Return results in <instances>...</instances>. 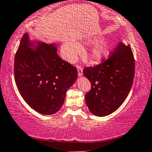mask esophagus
Instances as JSON below:
<instances>
[{"mask_svg": "<svg viewBox=\"0 0 152 152\" xmlns=\"http://www.w3.org/2000/svg\"><path fill=\"white\" fill-rule=\"evenodd\" d=\"M77 70H78V75L79 77L83 76V68L80 66H77Z\"/></svg>", "mask_w": 152, "mask_h": 152, "instance_id": "obj_1", "label": "esophagus"}]
</instances>
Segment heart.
<instances>
[{"instance_id": "heart-1", "label": "heart", "mask_w": 152, "mask_h": 152, "mask_svg": "<svg viewBox=\"0 0 152 152\" xmlns=\"http://www.w3.org/2000/svg\"><path fill=\"white\" fill-rule=\"evenodd\" d=\"M91 42H94L91 48L90 56L96 62L102 61L110 54L112 50V44L106 40H98L97 38L91 40ZM64 56L68 61H72L76 58L80 51V45L74 42H69L64 46Z\"/></svg>"}]
</instances>
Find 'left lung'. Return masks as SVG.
Instances as JSON below:
<instances>
[{
    "label": "left lung",
    "instance_id": "8db88e82",
    "mask_svg": "<svg viewBox=\"0 0 152 152\" xmlns=\"http://www.w3.org/2000/svg\"><path fill=\"white\" fill-rule=\"evenodd\" d=\"M135 61L130 46L119 44L107 61L95 67H85L83 75L91 82L85 95L89 111L105 116L118 110L133 84Z\"/></svg>",
    "mask_w": 152,
    "mask_h": 152
}]
</instances>
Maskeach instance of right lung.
Returning a JSON list of instances; mask_svg holds the SVG:
<instances>
[{
  "mask_svg": "<svg viewBox=\"0 0 152 152\" xmlns=\"http://www.w3.org/2000/svg\"><path fill=\"white\" fill-rule=\"evenodd\" d=\"M58 45L21 38L14 60L16 85L25 101L36 112L52 115L58 112L66 93L78 76L76 67L57 54Z\"/></svg>",
  "mask_w": 152,
  "mask_h": 152,
  "instance_id": "obj_1",
  "label": "right lung"
}]
</instances>
